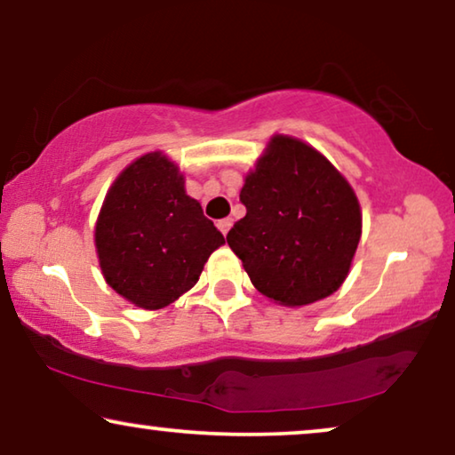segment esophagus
I'll return each mask as SVG.
<instances>
[{"label":"esophagus","mask_w":455,"mask_h":455,"mask_svg":"<svg viewBox=\"0 0 455 455\" xmlns=\"http://www.w3.org/2000/svg\"><path fill=\"white\" fill-rule=\"evenodd\" d=\"M232 220H229V217H226V220H220V221H217V228H220V232L223 234V235H226L228 232H229V228H232Z\"/></svg>","instance_id":"esophagus-1"}]
</instances>
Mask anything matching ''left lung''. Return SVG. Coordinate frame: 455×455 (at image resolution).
Returning a JSON list of instances; mask_svg holds the SVG:
<instances>
[{
	"label": "left lung",
	"instance_id": "8db88e82",
	"mask_svg": "<svg viewBox=\"0 0 455 455\" xmlns=\"http://www.w3.org/2000/svg\"><path fill=\"white\" fill-rule=\"evenodd\" d=\"M246 215L228 244L254 288L298 308L331 296L350 273L363 211L350 182L325 155L273 134L240 190Z\"/></svg>",
	"mask_w": 455,
	"mask_h": 455
}]
</instances>
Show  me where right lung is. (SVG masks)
<instances>
[{
	"label": "right lung",
	"mask_w": 455,
	"mask_h": 455,
	"mask_svg": "<svg viewBox=\"0 0 455 455\" xmlns=\"http://www.w3.org/2000/svg\"><path fill=\"white\" fill-rule=\"evenodd\" d=\"M226 244L184 173L153 151L124 167L95 223L99 267L122 298L145 310L170 307L201 277L211 252Z\"/></svg>",
	"instance_id": "right-lung-1"
}]
</instances>
